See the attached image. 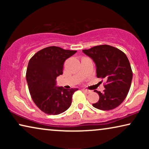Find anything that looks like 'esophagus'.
Returning a JSON list of instances; mask_svg holds the SVG:
<instances>
[{
	"label": "esophagus",
	"mask_w": 149,
	"mask_h": 149,
	"mask_svg": "<svg viewBox=\"0 0 149 149\" xmlns=\"http://www.w3.org/2000/svg\"><path fill=\"white\" fill-rule=\"evenodd\" d=\"M83 92H84L85 93H87V94H89V93H91V91L87 90V89H83Z\"/></svg>",
	"instance_id": "1"
}]
</instances>
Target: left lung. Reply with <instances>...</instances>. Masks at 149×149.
Here are the masks:
<instances>
[{
  "instance_id": "8db88e82",
  "label": "left lung",
  "mask_w": 149,
  "mask_h": 149,
  "mask_svg": "<svg viewBox=\"0 0 149 149\" xmlns=\"http://www.w3.org/2000/svg\"><path fill=\"white\" fill-rule=\"evenodd\" d=\"M95 62L97 78L106 80L102 93L97 90L99 100L93 107L102 111L115 109L125 99L131 86L133 73L126 55L108 45L83 50Z\"/></svg>"
}]
</instances>
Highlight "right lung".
<instances>
[{
  "instance_id": "right-lung-1",
  "label": "right lung",
  "mask_w": 149,
  "mask_h": 149,
  "mask_svg": "<svg viewBox=\"0 0 149 149\" xmlns=\"http://www.w3.org/2000/svg\"><path fill=\"white\" fill-rule=\"evenodd\" d=\"M76 52L52 46L30 58L26 74L28 89L32 100L45 113L59 115L70 107L73 93L78 89L57 87L56 80L63 74L65 60Z\"/></svg>"
}]
</instances>
